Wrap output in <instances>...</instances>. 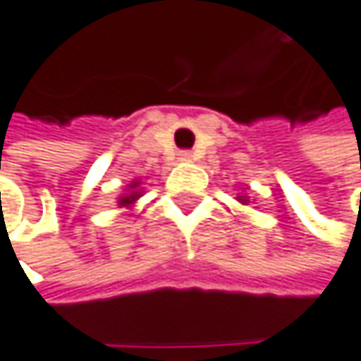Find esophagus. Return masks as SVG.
I'll return each instance as SVG.
<instances>
[{"mask_svg": "<svg viewBox=\"0 0 361 361\" xmlns=\"http://www.w3.org/2000/svg\"><path fill=\"white\" fill-rule=\"evenodd\" d=\"M178 159L180 161H191L193 159V152L191 150H178Z\"/></svg>", "mask_w": 361, "mask_h": 361, "instance_id": "esophagus-1", "label": "esophagus"}]
</instances>
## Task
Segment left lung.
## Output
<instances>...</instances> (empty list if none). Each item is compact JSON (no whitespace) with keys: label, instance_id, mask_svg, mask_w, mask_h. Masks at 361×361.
Segmentation results:
<instances>
[{"label":"left lung","instance_id":"obj_1","mask_svg":"<svg viewBox=\"0 0 361 361\" xmlns=\"http://www.w3.org/2000/svg\"><path fill=\"white\" fill-rule=\"evenodd\" d=\"M239 202H243V204H245V202H247V200H245V197H243V195H241V197H239Z\"/></svg>","mask_w":361,"mask_h":361}]
</instances>
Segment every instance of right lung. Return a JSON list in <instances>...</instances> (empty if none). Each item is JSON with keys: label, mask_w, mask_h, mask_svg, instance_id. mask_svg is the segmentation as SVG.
I'll return each instance as SVG.
<instances>
[{"label": "right lung", "mask_w": 361, "mask_h": 361, "mask_svg": "<svg viewBox=\"0 0 361 361\" xmlns=\"http://www.w3.org/2000/svg\"><path fill=\"white\" fill-rule=\"evenodd\" d=\"M137 197H140V191L124 193V195H120V197H118V204H120V207H131V204L137 200Z\"/></svg>", "instance_id": "1"}]
</instances>
